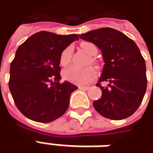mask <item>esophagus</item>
I'll return each instance as SVG.
<instances>
[{
	"mask_svg": "<svg viewBox=\"0 0 153 153\" xmlns=\"http://www.w3.org/2000/svg\"><path fill=\"white\" fill-rule=\"evenodd\" d=\"M79 88L81 90H88L89 89V87H84V86H79Z\"/></svg>",
	"mask_w": 153,
	"mask_h": 153,
	"instance_id": "34e87169",
	"label": "esophagus"
}]
</instances>
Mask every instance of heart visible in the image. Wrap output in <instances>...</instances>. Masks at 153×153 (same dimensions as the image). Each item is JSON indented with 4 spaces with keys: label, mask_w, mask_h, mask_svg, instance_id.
Here are the masks:
<instances>
[{
    "label": "heart",
    "mask_w": 153,
    "mask_h": 153,
    "mask_svg": "<svg viewBox=\"0 0 153 153\" xmlns=\"http://www.w3.org/2000/svg\"><path fill=\"white\" fill-rule=\"evenodd\" d=\"M81 47L89 56H94L97 51L95 45L88 42H82ZM71 54H72V47L70 46L67 47L62 51L59 60L61 66H66L70 63ZM62 76L65 79L70 83L78 85H85L96 79L97 71L92 67L86 69H79L74 66H70L63 70Z\"/></svg>",
    "instance_id": "1"
}]
</instances>
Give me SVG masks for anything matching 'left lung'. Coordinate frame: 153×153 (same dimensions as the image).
<instances>
[{"instance_id": "1", "label": "left lung", "mask_w": 153, "mask_h": 153, "mask_svg": "<svg viewBox=\"0 0 153 153\" xmlns=\"http://www.w3.org/2000/svg\"><path fill=\"white\" fill-rule=\"evenodd\" d=\"M79 38L95 44L102 51L105 63L96 84L102 94L93 102L95 110L104 117L116 120L133 115L147 89L146 65L138 46L111 28L92 30ZM101 82H106L108 85L102 87Z\"/></svg>"}]
</instances>
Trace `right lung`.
I'll return each instance as SVG.
<instances>
[{
  "instance_id": "obj_1",
  "label": "right lung",
  "mask_w": 153,
  "mask_h": 153,
  "mask_svg": "<svg viewBox=\"0 0 153 153\" xmlns=\"http://www.w3.org/2000/svg\"><path fill=\"white\" fill-rule=\"evenodd\" d=\"M78 35L41 31L21 44L10 64L9 88L15 105L27 118L49 123L64 115L78 87L60 83V56Z\"/></svg>"
}]
</instances>
